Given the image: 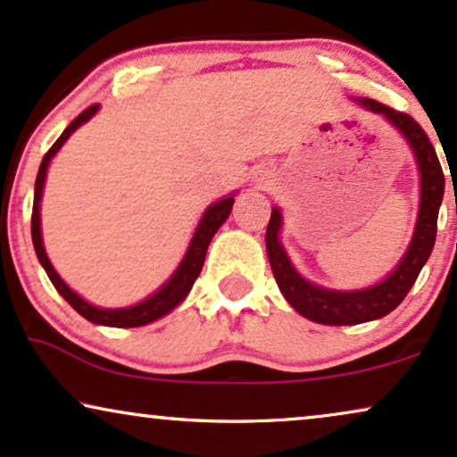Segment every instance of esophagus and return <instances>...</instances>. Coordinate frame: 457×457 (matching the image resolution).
<instances>
[{"label":"esophagus","mask_w":457,"mask_h":457,"mask_svg":"<svg viewBox=\"0 0 457 457\" xmlns=\"http://www.w3.org/2000/svg\"><path fill=\"white\" fill-rule=\"evenodd\" d=\"M257 181H259V183H262V186H265V183H268V177H265V175H262V177H257Z\"/></svg>","instance_id":"esophagus-1"}]
</instances>
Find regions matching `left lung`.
Instances as JSON below:
<instances>
[{
  "label": "left lung",
  "instance_id": "1",
  "mask_svg": "<svg viewBox=\"0 0 457 457\" xmlns=\"http://www.w3.org/2000/svg\"><path fill=\"white\" fill-rule=\"evenodd\" d=\"M358 103L369 112L382 113L386 120H390L392 126L401 130V135L407 138L413 149L420 169L421 194L418 223H415L411 245H409L407 253L398 262L396 268L390 271L388 278L378 282L375 287L362 288V291H331V288L312 285L293 268L291 259L287 257L285 248L278 240L282 215L276 206L271 209L268 232H265V246H268L271 271H274V278L278 282L287 302L305 319L333 327L361 325V322L382 319L407 297L413 282L418 280L421 268L428 262L432 246H435L438 209H441L445 194L441 162L436 158L428 135L411 115L396 112V109L373 99H358Z\"/></svg>",
  "mask_w": 457,
  "mask_h": 457
}]
</instances>
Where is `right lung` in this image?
Instances as JSON below:
<instances>
[{
	"mask_svg": "<svg viewBox=\"0 0 457 457\" xmlns=\"http://www.w3.org/2000/svg\"><path fill=\"white\" fill-rule=\"evenodd\" d=\"M96 112H99V105H92L88 109H84V112L79 113L78 118H75L65 130H62V135L56 138L54 145L48 149V154L44 155L42 164H39V170H37V179H36V194H33L31 238H33V246H36L39 263L44 265V270H46V274H48L50 282L54 285L56 291H59L61 295L67 299V303L71 305V308L78 312V314H82L86 320L95 322V325L143 327V325H147V322H154V320L162 319V316L169 314L170 310H175L177 305L187 297V293L192 291L194 282L202 271V265H204L206 248H209L212 236L217 234V229L221 228V225L225 223V219H228L229 212H232L234 195H228V198L219 200V202H215V204H211L209 209H206L204 217L200 219L198 228H195V234H194L192 242H189L186 257H183V262L179 263L175 274H172L170 278L166 280L164 285H162V288H158V291H155L152 297H147L145 302L130 305V308H115V310L113 308H96V305L84 302V299L79 297L75 291H71V288L65 285V280H62L61 276L56 274V270L52 268L48 255H46V248H44V242H42V228H39V225H42V223H39V200H42L44 183H46V170H48L50 160L54 158V154L62 147V143H65L67 138L71 137V132L78 130L84 122H88V120Z\"/></svg>",
	"mask_w": 457,
	"mask_h": 457,
	"instance_id": "add662e5",
	"label": "right lung"
}]
</instances>
